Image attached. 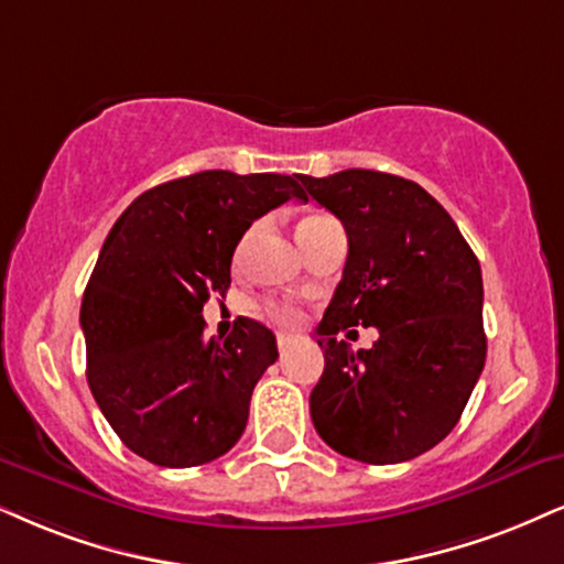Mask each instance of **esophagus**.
Wrapping results in <instances>:
<instances>
[{
    "label": "esophagus",
    "mask_w": 564,
    "mask_h": 564,
    "mask_svg": "<svg viewBox=\"0 0 564 564\" xmlns=\"http://www.w3.org/2000/svg\"><path fill=\"white\" fill-rule=\"evenodd\" d=\"M293 345H295V337L293 335H280V337H276V347H280V352H288Z\"/></svg>",
    "instance_id": "1"
}]
</instances>
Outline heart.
<instances>
[{
  "mask_svg": "<svg viewBox=\"0 0 564 564\" xmlns=\"http://www.w3.org/2000/svg\"><path fill=\"white\" fill-rule=\"evenodd\" d=\"M329 225H337V221L332 219L329 214H324V212L305 214V217L297 221V240H301L303 246H308V242L314 240L316 235L322 232V229L329 227ZM253 238H256V229H250V232L240 242L238 259H242V256L248 253V248H250V242H253ZM271 316H274L276 322H282V324H295L297 318H301V311H295L293 305H271Z\"/></svg>",
  "mask_w": 564,
  "mask_h": 564,
  "instance_id": "heart-1",
  "label": "heart"
}]
</instances>
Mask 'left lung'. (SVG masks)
Returning <instances> with one entry per match:
<instances>
[{"mask_svg": "<svg viewBox=\"0 0 564 564\" xmlns=\"http://www.w3.org/2000/svg\"><path fill=\"white\" fill-rule=\"evenodd\" d=\"M308 196L343 221L347 261L318 324L324 373L311 421L339 455L405 463L460 421L486 360L484 282L476 253L436 198L373 170L301 175ZM377 325L371 351L339 330Z\"/></svg>", "mask_w": 564, "mask_h": 564, "instance_id": "1", "label": "left lung"}]
</instances>
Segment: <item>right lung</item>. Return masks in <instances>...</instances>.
Wrapping results in <instances>:
<instances>
[{"mask_svg": "<svg viewBox=\"0 0 564 564\" xmlns=\"http://www.w3.org/2000/svg\"><path fill=\"white\" fill-rule=\"evenodd\" d=\"M301 177L206 170L151 187L104 240L80 305L86 377L122 444L164 468L235 447L253 387L280 358L267 326L240 316L204 339V303L225 295L232 253L256 219L303 198Z\"/></svg>", "mask_w": 564, "mask_h": 564, "instance_id": "1", "label": "right lung"}]
</instances>
